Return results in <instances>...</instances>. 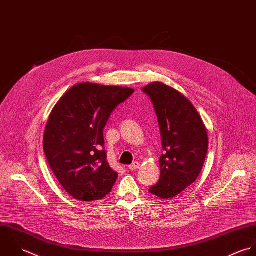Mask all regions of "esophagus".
Segmentation results:
<instances>
[{
  "mask_svg": "<svg viewBox=\"0 0 256 256\" xmlns=\"http://www.w3.org/2000/svg\"><path fill=\"white\" fill-rule=\"evenodd\" d=\"M139 168H140V164L138 162H135V163H133L132 165L129 166V169L131 170H137Z\"/></svg>",
  "mask_w": 256,
  "mask_h": 256,
  "instance_id": "obj_1",
  "label": "esophagus"
}]
</instances>
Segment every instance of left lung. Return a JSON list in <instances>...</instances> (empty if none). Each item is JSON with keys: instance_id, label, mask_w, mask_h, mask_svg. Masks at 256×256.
I'll use <instances>...</instances> for the list:
<instances>
[{"instance_id": "left-lung-1", "label": "left lung", "mask_w": 256, "mask_h": 256, "mask_svg": "<svg viewBox=\"0 0 256 256\" xmlns=\"http://www.w3.org/2000/svg\"><path fill=\"white\" fill-rule=\"evenodd\" d=\"M142 90L154 105L163 147L160 180L149 192L167 200L180 194L198 176L208 153L206 129L196 109L178 90L161 82Z\"/></svg>"}]
</instances>
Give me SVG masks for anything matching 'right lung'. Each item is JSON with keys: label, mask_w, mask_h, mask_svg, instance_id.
Masks as SVG:
<instances>
[{"label": "right lung", "mask_w": 256, "mask_h": 256, "mask_svg": "<svg viewBox=\"0 0 256 256\" xmlns=\"http://www.w3.org/2000/svg\"><path fill=\"white\" fill-rule=\"evenodd\" d=\"M134 91L128 87L80 84L52 109L44 150L56 178L74 198L94 202L111 192L118 174L106 160L103 130L111 113Z\"/></svg>", "instance_id": "add662e5"}]
</instances>
